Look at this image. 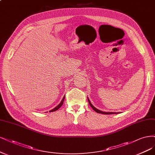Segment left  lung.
Returning a JSON list of instances; mask_svg holds the SVG:
<instances>
[{
	"mask_svg": "<svg viewBox=\"0 0 155 155\" xmlns=\"http://www.w3.org/2000/svg\"><path fill=\"white\" fill-rule=\"evenodd\" d=\"M88 103H89L90 106H91V107L92 108V109H93L95 111L97 112V113H99V114H105V115L116 114H117V113H116V112H104V111H101V110H97V108L94 107V106L92 104V103H90V100L88 99Z\"/></svg>",
	"mask_w": 155,
	"mask_h": 155,
	"instance_id": "obj_1",
	"label": "left lung"
}]
</instances>
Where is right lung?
<instances>
[{
	"label": "right lung",
	"instance_id": "obj_1",
	"mask_svg": "<svg viewBox=\"0 0 155 155\" xmlns=\"http://www.w3.org/2000/svg\"><path fill=\"white\" fill-rule=\"evenodd\" d=\"M65 95L64 96V97H63V98L62 101H61V103H60L59 104H58V105L56 106V108H54V109H52V110H51V111H50V112H52V111H56V110H58V109H59V108L61 107V106H62V104H63V101H64V99H65Z\"/></svg>",
	"mask_w": 155,
	"mask_h": 155
}]
</instances>
